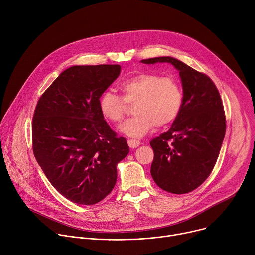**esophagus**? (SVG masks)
I'll list each match as a JSON object with an SVG mask.
<instances>
[{"label":"esophagus","instance_id":"obj_1","mask_svg":"<svg viewBox=\"0 0 255 255\" xmlns=\"http://www.w3.org/2000/svg\"><path fill=\"white\" fill-rule=\"evenodd\" d=\"M128 145L130 148H137L140 145V141L139 140H134V139H129L128 140Z\"/></svg>","mask_w":255,"mask_h":255}]
</instances>
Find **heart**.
I'll use <instances>...</instances> for the list:
<instances>
[{"label":"heart","mask_w":255,"mask_h":255,"mask_svg":"<svg viewBox=\"0 0 255 255\" xmlns=\"http://www.w3.org/2000/svg\"><path fill=\"white\" fill-rule=\"evenodd\" d=\"M120 90L123 97L111 91L104 92L99 100L100 110L109 121L120 123L128 105H134V116L119 127L122 133L132 138L143 137L154 126L161 128L169 125L183 107V88L171 76L140 72L122 82Z\"/></svg>","instance_id":"b5f03b06"}]
</instances>
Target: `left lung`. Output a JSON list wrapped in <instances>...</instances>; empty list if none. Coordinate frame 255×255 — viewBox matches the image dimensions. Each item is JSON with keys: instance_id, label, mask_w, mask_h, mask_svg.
<instances>
[{"instance_id": "left-lung-1", "label": "left lung", "mask_w": 255, "mask_h": 255, "mask_svg": "<svg viewBox=\"0 0 255 255\" xmlns=\"http://www.w3.org/2000/svg\"><path fill=\"white\" fill-rule=\"evenodd\" d=\"M141 61L169 62L179 71L183 107L170 129L150 141L154 152L150 172L163 191L190 193L208 178L220 153L226 117L219 91L207 75L173 57Z\"/></svg>"}]
</instances>
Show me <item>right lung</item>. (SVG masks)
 <instances>
[{
  "mask_svg": "<svg viewBox=\"0 0 255 255\" xmlns=\"http://www.w3.org/2000/svg\"><path fill=\"white\" fill-rule=\"evenodd\" d=\"M119 64L75 65L41 95L32 120L34 156L54 189L79 205L112 192L117 164L129 153L108 125L99 100L120 75Z\"/></svg>",
  "mask_w": 255,
  "mask_h": 255,
  "instance_id": "1",
  "label": "right lung"
}]
</instances>
